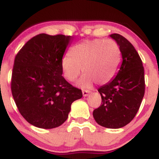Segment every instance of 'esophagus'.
<instances>
[{
    "label": "esophagus",
    "mask_w": 159,
    "mask_h": 159,
    "mask_svg": "<svg viewBox=\"0 0 159 159\" xmlns=\"http://www.w3.org/2000/svg\"><path fill=\"white\" fill-rule=\"evenodd\" d=\"M90 93V90H82V93H83L84 96H87L89 95V93Z\"/></svg>",
    "instance_id": "1"
}]
</instances>
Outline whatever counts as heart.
Here are the masks:
<instances>
[{
	"mask_svg": "<svg viewBox=\"0 0 159 159\" xmlns=\"http://www.w3.org/2000/svg\"><path fill=\"white\" fill-rule=\"evenodd\" d=\"M122 60L121 49L114 39H86L75 45L69 55L61 60V69L69 81L77 79L81 72L84 75L79 85L89 87L95 81L97 84L109 83L117 74Z\"/></svg>",
	"mask_w": 159,
	"mask_h": 159,
	"instance_id": "heart-1",
	"label": "heart"
}]
</instances>
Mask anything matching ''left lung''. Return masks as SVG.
<instances>
[{
    "mask_svg": "<svg viewBox=\"0 0 159 159\" xmlns=\"http://www.w3.org/2000/svg\"><path fill=\"white\" fill-rule=\"evenodd\" d=\"M121 49L123 63L111 82L98 88L102 103L93 115L98 125L119 129L130 123L139 110L145 93L144 69L139 54L124 36L113 34Z\"/></svg>",
    "mask_w": 159,
    "mask_h": 159,
    "instance_id": "8db88e82",
    "label": "left lung"
}]
</instances>
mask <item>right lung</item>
<instances>
[{"label": "right lung", "instance_id": "right-lung-1", "mask_svg": "<svg viewBox=\"0 0 159 159\" xmlns=\"http://www.w3.org/2000/svg\"><path fill=\"white\" fill-rule=\"evenodd\" d=\"M72 39L70 36L40 34L16 54L11 90L19 113L34 126H60L68 118L72 103L83 96L62 76L61 60Z\"/></svg>", "mask_w": 159, "mask_h": 159}]
</instances>
